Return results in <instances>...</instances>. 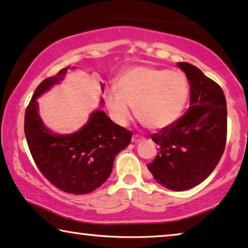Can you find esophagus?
Wrapping results in <instances>:
<instances>
[{"label": "esophagus", "mask_w": 248, "mask_h": 248, "mask_svg": "<svg viewBox=\"0 0 248 248\" xmlns=\"http://www.w3.org/2000/svg\"><path fill=\"white\" fill-rule=\"evenodd\" d=\"M141 140H142V137H140L139 135H134V136H132V139H131V141L134 142V143H137V142L141 141Z\"/></svg>", "instance_id": "obj_1"}]
</instances>
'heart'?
Segmentation results:
<instances>
[{
  "label": "heart",
  "instance_id": "heart-1",
  "mask_svg": "<svg viewBox=\"0 0 248 248\" xmlns=\"http://www.w3.org/2000/svg\"><path fill=\"white\" fill-rule=\"evenodd\" d=\"M116 90L105 93L110 116L118 124L125 125L135 113L147 128L162 129L182 116L190 94L184 72L154 66L139 65L121 73L114 84Z\"/></svg>",
  "mask_w": 248,
  "mask_h": 248
}]
</instances>
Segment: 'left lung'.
<instances>
[{
  "instance_id": "obj_1",
  "label": "left lung",
  "mask_w": 248,
  "mask_h": 248,
  "mask_svg": "<svg viewBox=\"0 0 248 248\" xmlns=\"http://www.w3.org/2000/svg\"><path fill=\"white\" fill-rule=\"evenodd\" d=\"M190 84L186 113L150 138L158 154L147 165L158 184L171 190L190 189L208 177L226 146L227 108L221 88L197 66L179 62Z\"/></svg>"
}]
</instances>
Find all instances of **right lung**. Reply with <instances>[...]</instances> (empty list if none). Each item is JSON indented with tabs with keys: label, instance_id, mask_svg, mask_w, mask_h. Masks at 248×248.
Here are the masks:
<instances>
[{
	"label": "right lung",
	"instance_id": "1",
	"mask_svg": "<svg viewBox=\"0 0 248 248\" xmlns=\"http://www.w3.org/2000/svg\"><path fill=\"white\" fill-rule=\"evenodd\" d=\"M68 69L66 66L58 75L44 79L35 89L25 110L24 134L30 153L42 175L62 191L84 195L109 178L114 158L128 147L132 134L112 123L102 110L92 112L88 123L71 135L54 134L43 124L36 99L63 80Z\"/></svg>",
	"mask_w": 248,
	"mask_h": 248
}]
</instances>
